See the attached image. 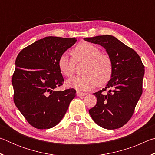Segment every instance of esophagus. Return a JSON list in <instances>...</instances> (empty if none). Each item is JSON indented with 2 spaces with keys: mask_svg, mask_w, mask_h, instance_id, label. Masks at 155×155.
I'll use <instances>...</instances> for the list:
<instances>
[{
  "mask_svg": "<svg viewBox=\"0 0 155 155\" xmlns=\"http://www.w3.org/2000/svg\"><path fill=\"white\" fill-rule=\"evenodd\" d=\"M87 93H85V92H81V91H77V95L78 96H85V95H87Z\"/></svg>",
  "mask_w": 155,
  "mask_h": 155,
  "instance_id": "1",
  "label": "esophagus"
}]
</instances>
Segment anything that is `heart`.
Masks as SVG:
<instances>
[{
	"label": "heart",
	"instance_id": "1",
	"mask_svg": "<svg viewBox=\"0 0 155 155\" xmlns=\"http://www.w3.org/2000/svg\"><path fill=\"white\" fill-rule=\"evenodd\" d=\"M85 62L81 72L67 81V85L78 90H87L96 86H103L111 80L114 65L108 55L101 54L98 47L94 44L83 41L78 44L72 51V58L67 52L63 53L58 59V67L63 74L72 77L74 72L75 63Z\"/></svg>",
	"mask_w": 155,
	"mask_h": 155
}]
</instances>
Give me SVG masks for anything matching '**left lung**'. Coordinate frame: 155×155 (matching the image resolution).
<instances>
[{"instance_id":"obj_1","label":"left lung","mask_w":155,"mask_h":155,"mask_svg":"<svg viewBox=\"0 0 155 155\" xmlns=\"http://www.w3.org/2000/svg\"><path fill=\"white\" fill-rule=\"evenodd\" d=\"M105 48L114 65V72L106 87L93 94L97 103L89 110L100 127L114 130L127 124L132 117L142 94L144 65L134 50L114 36L98 35L84 38ZM108 91L105 94L104 91Z\"/></svg>"}]
</instances>
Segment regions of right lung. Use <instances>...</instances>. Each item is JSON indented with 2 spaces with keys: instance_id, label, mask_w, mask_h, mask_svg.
<instances>
[{
  "instance_id": "1",
  "label": "right lung",
  "mask_w": 155,
  "mask_h": 155,
  "mask_svg": "<svg viewBox=\"0 0 155 155\" xmlns=\"http://www.w3.org/2000/svg\"><path fill=\"white\" fill-rule=\"evenodd\" d=\"M76 41L75 38L46 37L18 54L12 80L14 101L33 127L48 129L56 126L76 96L74 89L57 90L64 81L58 59Z\"/></svg>"
}]
</instances>
